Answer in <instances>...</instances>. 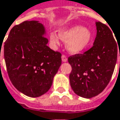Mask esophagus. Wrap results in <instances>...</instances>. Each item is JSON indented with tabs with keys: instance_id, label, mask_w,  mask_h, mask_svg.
Here are the masks:
<instances>
[{
	"instance_id": "esophagus-1",
	"label": "esophagus",
	"mask_w": 120,
	"mask_h": 120,
	"mask_svg": "<svg viewBox=\"0 0 120 120\" xmlns=\"http://www.w3.org/2000/svg\"><path fill=\"white\" fill-rule=\"evenodd\" d=\"M62 60L63 62H67V56L65 55H62Z\"/></svg>"
}]
</instances>
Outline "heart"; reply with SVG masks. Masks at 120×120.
<instances>
[{"label": "heart", "mask_w": 120, "mask_h": 120, "mask_svg": "<svg viewBox=\"0 0 120 120\" xmlns=\"http://www.w3.org/2000/svg\"><path fill=\"white\" fill-rule=\"evenodd\" d=\"M59 37L56 33L50 34L51 42L58 45L60 39L65 42L66 48L71 53H79L86 49L91 42L92 33L88 28L75 25L63 28L59 31Z\"/></svg>", "instance_id": "obj_1"}]
</instances>
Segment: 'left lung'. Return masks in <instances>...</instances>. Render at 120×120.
<instances>
[{"label": "left lung", "mask_w": 120, "mask_h": 120, "mask_svg": "<svg viewBox=\"0 0 120 120\" xmlns=\"http://www.w3.org/2000/svg\"><path fill=\"white\" fill-rule=\"evenodd\" d=\"M96 28L92 47L68 58L72 67L69 75L71 88L84 98H91L103 91L111 79L117 62L119 44L112 31L100 22H96Z\"/></svg>", "instance_id": "8db88e82"}]
</instances>
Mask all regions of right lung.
I'll list each match as a JSON object with an SVG mask.
<instances>
[{"instance_id":"right-lung-1","label":"right lung","mask_w":120,"mask_h":120,"mask_svg":"<svg viewBox=\"0 0 120 120\" xmlns=\"http://www.w3.org/2000/svg\"><path fill=\"white\" fill-rule=\"evenodd\" d=\"M45 34L42 24L26 20L11 29L4 45L11 82L17 90L31 98L49 91L62 63V54L47 46Z\"/></svg>"}]
</instances>
